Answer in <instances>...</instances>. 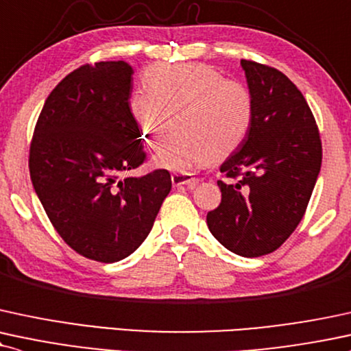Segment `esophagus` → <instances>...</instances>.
<instances>
[{"instance_id":"obj_1","label":"esophagus","mask_w":351,"mask_h":351,"mask_svg":"<svg viewBox=\"0 0 351 351\" xmlns=\"http://www.w3.org/2000/svg\"><path fill=\"white\" fill-rule=\"evenodd\" d=\"M171 183L173 186H186L189 189H194L199 183V180L193 176L191 173H173Z\"/></svg>"}]
</instances>
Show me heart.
Masks as SVG:
<instances>
[{
	"label": "heart",
	"instance_id": "b5f03b06",
	"mask_svg": "<svg viewBox=\"0 0 351 351\" xmlns=\"http://www.w3.org/2000/svg\"><path fill=\"white\" fill-rule=\"evenodd\" d=\"M129 109L150 147L157 149L176 114V132L155 157L158 167L188 171L229 157L252 125L253 98L245 84L204 63L150 66Z\"/></svg>",
	"mask_w": 351,
	"mask_h": 351
}]
</instances>
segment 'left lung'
Masks as SVG:
<instances>
[{"instance_id":"left-lung-1","label":"left lung","mask_w":351,"mask_h":351,"mask_svg":"<svg viewBox=\"0 0 351 351\" xmlns=\"http://www.w3.org/2000/svg\"><path fill=\"white\" fill-rule=\"evenodd\" d=\"M253 117L237 152L221 173L222 199L208 213L210 234L240 256H261L280 248L296 230L309 204L322 165V142L302 93L273 66L242 60Z\"/></svg>"}]
</instances>
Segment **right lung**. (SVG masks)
<instances>
[{
	"instance_id": "add662e5",
	"label": "right lung",
	"mask_w": 351,
	"mask_h": 351,
	"mask_svg": "<svg viewBox=\"0 0 351 351\" xmlns=\"http://www.w3.org/2000/svg\"><path fill=\"white\" fill-rule=\"evenodd\" d=\"M132 75L122 60L66 75L45 99L29 150L32 186L55 230L101 263L141 247L171 189L167 170L121 178L147 158L129 109Z\"/></svg>"
}]
</instances>
